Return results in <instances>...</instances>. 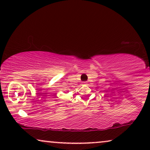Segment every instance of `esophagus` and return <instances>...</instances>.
<instances>
[{
	"instance_id": "34e87169",
	"label": "esophagus",
	"mask_w": 150,
	"mask_h": 150,
	"mask_svg": "<svg viewBox=\"0 0 150 150\" xmlns=\"http://www.w3.org/2000/svg\"><path fill=\"white\" fill-rule=\"evenodd\" d=\"M84 85H87V82H86V81H85V82H83V83Z\"/></svg>"
}]
</instances>
